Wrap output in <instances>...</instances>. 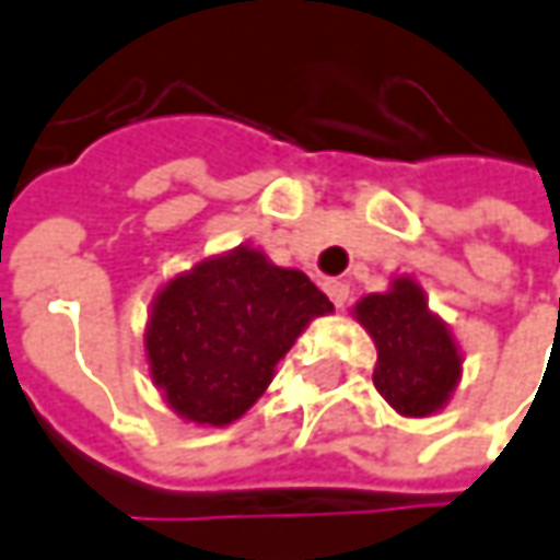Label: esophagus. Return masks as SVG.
<instances>
[{"label": "esophagus", "mask_w": 560, "mask_h": 560, "mask_svg": "<svg viewBox=\"0 0 560 560\" xmlns=\"http://www.w3.org/2000/svg\"><path fill=\"white\" fill-rule=\"evenodd\" d=\"M323 288H326L328 301H331L335 306H345L348 304V298H351V288H348V281L328 279V281H323Z\"/></svg>", "instance_id": "esophagus-1"}]
</instances>
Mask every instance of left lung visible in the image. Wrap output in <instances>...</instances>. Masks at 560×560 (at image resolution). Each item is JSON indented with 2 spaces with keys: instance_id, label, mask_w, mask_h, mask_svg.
<instances>
[{
  "instance_id": "obj_1",
  "label": "left lung",
  "mask_w": 560,
  "mask_h": 560,
  "mask_svg": "<svg viewBox=\"0 0 560 560\" xmlns=\"http://www.w3.org/2000/svg\"><path fill=\"white\" fill-rule=\"evenodd\" d=\"M353 313L376 341L373 385L385 401L404 417H429L448 401L460 378V353L413 281L398 279L388 294L363 298Z\"/></svg>"
}]
</instances>
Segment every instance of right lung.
<instances>
[{
    "mask_svg": "<svg viewBox=\"0 0 560 560\" xmlns=\"http://www.w3.org/2000/svg\"><path fill=\"white\" fill-rule=\"evenodd\" d=\"M331 310L304 272L272 266L259 250L203 259L153 301L143 338L153 382L184 420L234 423L306 323Z\"/></svg>",
    "mask_w": 560,
    "mask_h": 560,
    "instance_id": "obj_1",
    "label": "right lung"
}]
</instances>
